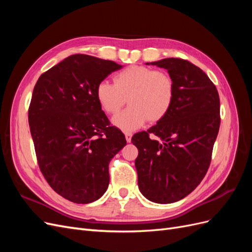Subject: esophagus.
<instances>
[{"instance_id": "34e87169", "label": "esophagus", "mask_w": 252, "mask_h": 252, "mask_svg": "<svg viewBox=\"0 0 252 252\" xmlns=\"http://www.w3.org/2000/svg\"><path fill=\"white\" fill-rule=\"evenodd\" d=\"M124 134H125L126 141H127L128 143H130V142H131V138H132V133H131V132H124Z\"/></svg>"}]
</instances>
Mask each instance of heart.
<instances>
[{"label": "heart", "instance_id": "heart-1", "mask_svg": "<svg viewBox=\"0 0 252 252\" xmlns=\"http://www.w3.org/2000/svg\"><path fill=\"white\" fill-rule=\"evenodd\" d=\"M114 84L102 81L96 86V100L109 114L117 113L126 103L129 107L112 119L114 126L132 131L163 120L171 109L175 96V83L164 70L142 65L129 66L114 75Z\"/></svg>", "mask_w": 252, "mask_h": 252}]
</instances>
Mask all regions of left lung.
<instances>
[{
    "label": "left lung",
    "instance_id": "obj_1",
    "mask_svg": "<svg viewBox=\"0 0 252 252\" xmlns=\"http://www.w3.org/2000/svg\"><path fill=\"white\" fill-rule=\"evenodd\" d=\"M150 64L171 74L174 101L163 120L135 133L131 142L139 150L140 191L152 202L169 204L192 192L207 173L220 123V96L207 74L187 60L168 58Z\"/></svg>",
    "mask_w": 252,
    "mask_h": 252
}]
</instances>
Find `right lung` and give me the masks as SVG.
<instances>
[{
    "label": "right lung",
    "mask_w": 252,
    "mask_h": 252,
    "mask_svg": "<svg viewBox=\"0 0 252 252\" xmlns=\"http://www.w3.org/2000/svg\"><path fill=\"white\" fill-rule=\"evenodd\" d=\"M121 66L73 55L41 74L28 109L40 170L64 199L88 204L109 185L110 159L126 145L96 100V86Z\"/></svg>",
    "instance_id": "obj_1"
}]
</instances>
